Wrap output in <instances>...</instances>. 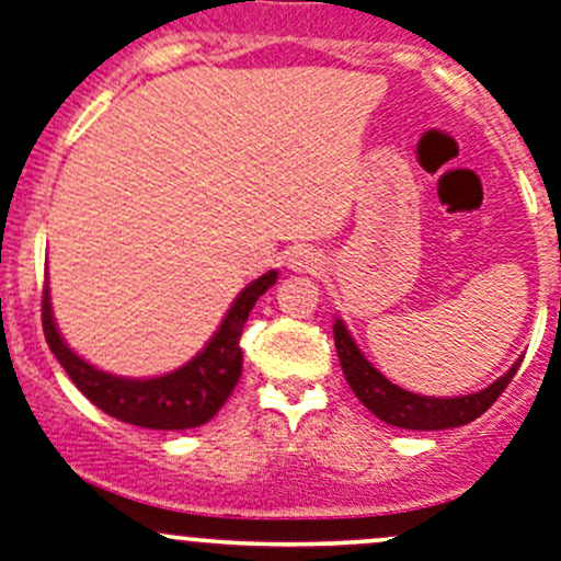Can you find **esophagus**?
Listing matches in <instances>:
<instances>
[{
    "label": "esophagus",
    "instance_id": "34e87169",
    "mask_svg": "<svg viewBox=\"0 0 561 561\" xmlns=\"http://www.w3.org/2000/svg\"><path fill=\"white\" fill-rule=\"evenodd\" d=\"M293 271L298 274H317L322 268V255L311 247H298V250L290 252V261H287Z\"/></svg>",
    "mask_w": 561,
    "mask_h": 561
}]
</instances>
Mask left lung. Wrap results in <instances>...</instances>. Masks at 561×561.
Listing matches in <instances>:
<instances>
[{"mask_svg":"<svg viewBox=\"0 0 561 561\" xmlns=\"http://www.w3.org/2000/svg\"><path fill=\"white\" fill-rule=\"evenodd\" d=\"M333 339L335 352H339L341 359V370H344L346 381H350L352 392L357 394L359 403L370 414L379 416L381 422L403 430H449L479 420L483 411L503 394V389L511 385L518 365H522L516 363L508 374L500 376L494 385L481 389V392L462 394V398H427V394H414L385 379L363 357L355 339H352L350 330L341 320L333 322Z\"/></svg>","mask_w":561,"mask_h":561,"instance_id":"obj_1","label":"left lung"}]
</instances>
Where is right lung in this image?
<instances>
[{
  "label": "right lung",
  "mask_w": 561,
  "mask_h": 561,
  "mask_svg": "<svg viewBox=\"0 0 561 561\" xmlns=\"http://www.w3.org/2000/svg\"><path fill=\"white\" fill-rule=\"evenodd\" d=\"M276 282V271L250 282L233 300L209 344L182 368L156 379H123L104 374L64 344L50 311V290H43V330L50 352L69 379L104 414L150 430H187L209 422L231 398L241 376V330L255 300Z\"/></svg>",
  "instance_id": "obj_1"
}]
</instances>
